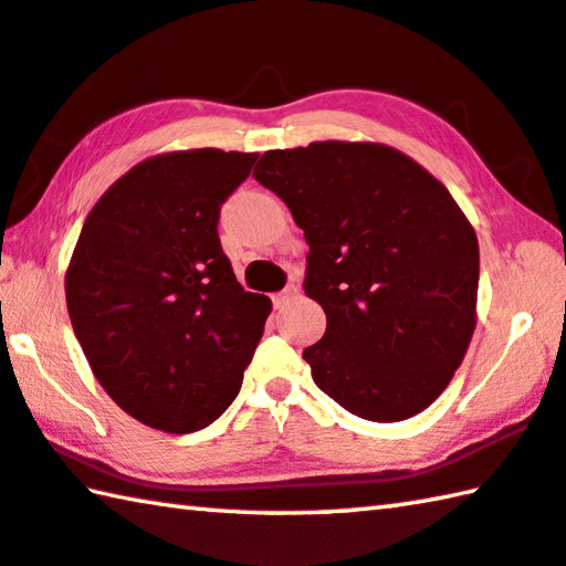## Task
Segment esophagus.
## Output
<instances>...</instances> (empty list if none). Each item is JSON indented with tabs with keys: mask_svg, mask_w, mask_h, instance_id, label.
I'll use <instances>...</instances> for the list:
<instances>
[{
	"mask_svg": "<svg viewBox=\"0 0 566 566\" xmlns=\"http://www.w3.org/2000/svg\"><path fill=\"white\" fill-rule=\"evenodd\" d=\"M296 292H300V290H296V286L294 284H286L284 286V290L280 292V294H274L272 296V302H274V306H276V310H280V306H284L286 302H290V300H294V296H296Z\"/></svg>",
	"mask_w": 566,
	"mask_h": 566,
	"instance_id": "34e87169",
	"label": "esophagus"
}]
</instances>
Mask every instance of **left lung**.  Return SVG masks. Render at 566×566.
Returning <instances> with one entry per match:
<instances>
[{"label": "left lung", "mask_w": 566, "mask_h": 566, "mask_svg": "<svg viewBox=\"0 0 566 566\" xmlns=\"http://www.w3.org/2000/svg\"><path fill=\"white\" fill-rule=\"evenodd\" d=\"M252 176L310 244L304 292L326 314L302 354L314 384L376 423L426 410L475 332L480 250L453 195L378 143L266 150Z\"/></svg>", "instance_id": "1"}]
</instances>
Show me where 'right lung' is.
Instances as JSON below:
<instances>
[{"label": "right lung", "instance_id": "add662e5", "mask_svg": "<svg viewBox=\"0 0 566 566\" xmlns=\"http://www.w3.org/2000/svg\"><path fill=\"white\" fill-rule=\"evenodd\" d=\"M256 153L138 163L88 212L66 272L71 326L106 394L140 423L195 433L240 394L272 302L244 292L218 220Z\"/></svg>", "mask_w": 566, "mask_h": 566}]
</instances>
